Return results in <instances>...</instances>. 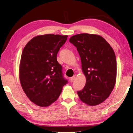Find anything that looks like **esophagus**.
<instances>
[{
  "instance_id": "obj_1",
  "label": "esophagus",
  "mask_w": 133,
  "mask_h": 133,
  "mask_svg": "<svg viewBox=\"0 0 133 133\" xmlns=\"http://www.w3.org/2000/svg\"><path fill=\"white\" fill-rule=\"evenodd\" d=\"M75 79V76H73V77H71V78H70V82H71V83H72V82H73L74 81Z\"/></svg>"
}]
</instances>
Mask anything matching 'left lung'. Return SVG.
<instances>
[{
    "instance_id": "left-lung-1",
    "label": "left lung",
    "mask_w": 133,
    "mask_h": 133,
    "mask_svg": "<svg viewBox=\"0 0 133 133\" xmlns=\"http://www.w3.org/2000/svg\"><path fill=\"white\" fill-rule=\"evenodd\" d=\"M81 57L86 84L77 94L89 105L104 102L113 90L116 79V59L113 49L97 35L77 34L69 39Z\"/></svg>"
}]
</instances>
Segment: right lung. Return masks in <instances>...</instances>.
<instances>
[{"mask_svg": "<svg viewBox=\"0 0 133 133\" xmlns=\"http://www.w3.org/2000/svg\"><path fill=\"white\" fill-rule=\"evenodd\" d=\"M67 35L46 34L32 38L22 51L19 65L22 88L32 102L48 107L58 99L68 81L57 59Z\"/></svg>", "mask_w": 133, "mask_h": 133, "instance_id": "1", "label": "right lung"}]
</instances>
